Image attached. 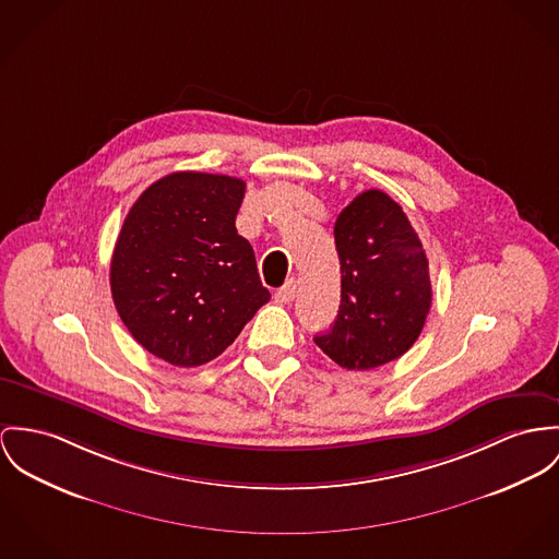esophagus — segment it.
I'll list each match as a JSON object with an SVG mask.
<instances>
[{
  "label": "esophagus",
  "instance_id": "1",
  "mask_svg": "<svg viewBox=\"0 0 559 559\" xmlns=\"http://www.w3.org/2000/svg\"><path fill=\"white\" fill-rule=\"evenodd\" d=\"M296 289H298V281L296 278H289L276 294H274V298L278 301H292L296 298Z\"/></svg>",
  "mask_w": 559,
  "mask_h": 559
}]
</instances>
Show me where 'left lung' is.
Returning a JSON list of instances; mask_svg holds the SVG:
<instances>
[{"instance_id":"1","label":"left lung","mask_w":559,"mask_h":559,"mask_svg":"<svg viewBox=\"0 0 559 559\" xmlns=\"http://www.w3.org/2000/svg\"><path fill=\"white\" fill-rule=\"evenodd\" d=\"M341 308L314 344L346 370H372L419 338L431 306L424 245L402 206L379 189L359 193L334 225Z\"/></svg>"}]
</instances>
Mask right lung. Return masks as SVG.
<instances>
[{"mask_svg":"<svg viewBox=\"0 0 559 559\" xmlns=\"http://www.w3.org/2000/svg\"><path fill=\"white\" fill-rule=\"evenodd\" d=\"M245 189L225 174H168L135 200L117 238V312L135 343L178 368L218 357L270 300L236 229Z\"/></svg>","mask_w":559,"mask_h":559,"instance_id":"add662e5","label":"right lung"}]
</instances>
